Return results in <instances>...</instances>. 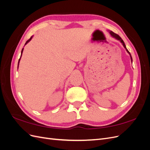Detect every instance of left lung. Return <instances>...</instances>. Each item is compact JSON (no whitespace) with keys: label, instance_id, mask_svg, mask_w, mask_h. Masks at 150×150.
Returning a JSON list of instances; mask_svg holds the SVG:
<instances>
[{"label":"left lung","instance_id":"obj_1","mask_svg":"<svg viewBox=\"0 0 150 150\" xmlns=\"http://www.w3.org/2000/svg\"><path fill=\"white\" fill-rule=\"evenodd\" d=\"M110 34H111V35L112 36L113 38H116V39H117V40H120L121 41V42L122 44V45H123V46L125 47V48L126 49V51L128 52L129 54V55H130V57H131V61H132V57H131V54H130V52L128 51V50L126 49V46H125V42H124V41L123 40H122V39L121 38V37L119 35H117V34H116V33H113L112 31H110Z\"/></svg>","mask_w":150,"mask_h":150}]
</instances>
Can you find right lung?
<instances>
[{
    "mask_svg": "<svg viewBox=\"0 0 150 150\" xmlns=\"http://www.w3.org/2000/svg\"><path fill=\"white\" fill-rule=\"evenodd\" d=\"M32 38H33V37H32V36H31V38L29 39V40H27V41H26V42H25V45L27 44V43H28V42H29V41H30V40H31V39H32ZM23 49H22V51H21V56H22V52H23ZM20 59H21V58L19 59V62H18V66H17V68H18V67H19V61H20Z\"/></svg>",
    "mask_w": 150,
    "mask_h": 150,
    "instance_id": "right-lung-1",
    "label": "right lung"
}]
</instances>
